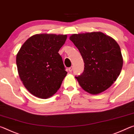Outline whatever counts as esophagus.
<instances>
[{"label":"esophagus","mask_w":134,"mask_h":134,"mask_svg":"<svg viewBox=\"0 0 134 134\" xmlns=\"http://www.w3.org/2000/svg\"><path fill=\"white\" fill-rule=\"evenodd\" d=\"M73 66H71L70 68H69V69H68V70H69V72H72V70H73Z\"/></svg>","instance_id":"esophagus-1"}]
</instances>
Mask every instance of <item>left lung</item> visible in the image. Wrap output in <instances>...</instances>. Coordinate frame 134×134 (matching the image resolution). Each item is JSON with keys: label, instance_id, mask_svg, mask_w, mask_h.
Instances as JSON below:
<instances>
[{"label": "left lung", "instance_id": "1", "mask_svg": "<svg viewBox=\"0 0 134 134\" xmlns=\"http://www.w3.org/2000/svg\"><path fill=\"white\" fill-rule=\"evenodd\" d=\"M69 39L78 48L84 70L76 79L85 91L98 94L108 89L120 75L123 58L119 46L102 32L74 34Z\"/></svg>", "mask_w": 134, "mask_h": 134}]
</instances>
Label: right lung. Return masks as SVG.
Here are the masks:
<instances>
[{
	"mask_svg": "<svg viewBox=\"0 0 134 134\" xmlns=\"http://www.w3.org/2000/svg\"><path fill=\"white\" fill-rule=\"evenodd\" d=\"M66 35L36 34L30 37L16 54L21 81L30 93L43 99L58 91L67 74L59 50Z\"/></svg>",
	"mask_w": 134,
	"mask_h": 134,
	"instance_id": "obj_1",
	"label": "right lung"
}]
</instances>
